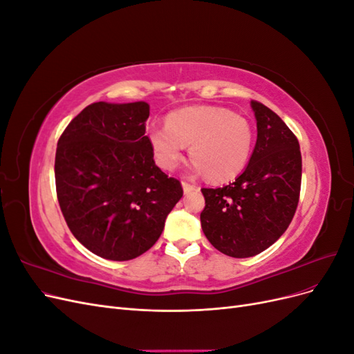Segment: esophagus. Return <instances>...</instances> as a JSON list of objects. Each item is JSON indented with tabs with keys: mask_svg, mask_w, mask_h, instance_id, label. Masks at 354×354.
Segmentation results:
<instances>
[{
	"mask_svg": "<svg viewBox=\"0 0 354 354\" xmlns=\"http://www.w3.org/2000/svg\"><path fill=\"white\" fill-rule=\"evenodd\" d=\"M181 186H183L185 194H189V192H192V190H196V189H198V186H196V185H190V183H187V181H181Z\"/></svg>",
	"mask_w": 354,
	"mask_h": 354,
	"instance_id": "obj_1",
	"label": "esophagus"
}]
</instances>
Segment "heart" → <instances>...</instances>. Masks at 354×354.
Listing matches in <instances>:
<instances>
[{
	"label": "heart",
	"mask_w": 354,
	"mask_h": 354,
	"mask_svg": "<svg viewBox=\"0 0 354 354\" xmlns=\"http://www.w3.org/2000/svg\"><path fill=\"white\" fill-rule=\"evenodd\" d=\"M156 164L176 169L190 145L192 171L205 173L211 181H229L248 165L254 146V130L246 118L216 106H194L171 112L165 125L147 128Z\"/></svg>",
	"instance_id": "obj_1"
}]
</instances>
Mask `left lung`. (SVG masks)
Listing matches in <instances>:
<instances>
[{
	"instance_id": "left-lung-1",
	"label": "left lung",
	"mask_w": 354,
	"mask_h": 354,
	"mask_svg": "<svg viewBox=\"0 0 354 354\" xmlns=\"http://www.w3.org/2000/svg\"><path fill=\"white\" fill-rule=\"evenodd\" d=\"M257 143L243 173L227 186L201 189V226L214 248L234 259L254 257L279 239L295 214L301 152L295 134L273 111L251 102Z\"/></svg>"
}]
</instances>
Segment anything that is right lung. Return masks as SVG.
<instances>
[{
	"mask_svg": "<svg viewBox=\"0 0 354 354\" xmlns=\"http://www.w3.org/2000/svg\"><path fill=\"white\" fill-rule=\"evenodd\" d=\"M146 102L87 106L57 142L55 176L68 227L85 248L127 261L151 250L183 196L149 145Z\"/></svg>",
	"mask_w": 354,
	"mask_h": 354,
	"instance_id": "obj_1",
	"label": "right lung"
}]
</instances>
